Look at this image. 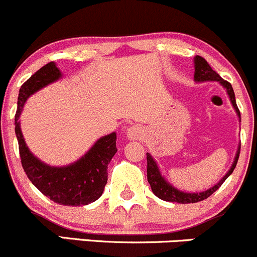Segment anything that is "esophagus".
Returning <instances> with one entry per match:
<instances>
[{
  "instance_id": "1",
  "label": "esophagus",
  "mask_w": 257,
  "mask_h": 257,
  "mask_svg": "<svg viewBox=\"0 0 257 257\" xmlns=\"http://www.w3.org/2000/svg\"><path fill=\"white\" fill-rule=\"evenodd\" d=\"M126 136H128V138L131 140L140 139V138L143 137V132L138 125H132L129 126L128 131H126Z\"/></svg>"
}]
</instances>
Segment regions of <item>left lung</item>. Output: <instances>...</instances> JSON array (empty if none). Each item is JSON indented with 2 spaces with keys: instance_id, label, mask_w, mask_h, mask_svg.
<instances>
[{
  "instance_id": "8db88e82",
  "label": "left lung",
  "mask_w": 257,
  "mask_h": 257,
  "mask_svg": "<svg viewBox=\"0 0 257 257\" xmlns=\"http://www.w3.org/2000/svg\"><path fill=\"white\" fill-rule=\"evenodd\" d=\"M194 80L201 82V81H219V82L223 85V87L226 88V92L229 94V98H230L231 104H233L234 109L236 110L237 115L240 118V110L236 106V101H235V94H234V90L231 87L230 83L228 81L223 80L219 76V74L214 71L212 67L209 66V64L207 63V60L202 56L197 55L194 58ZM239 154H240V148L237 149L235 160H234L233 166L230 167V170L228 171V174L225 175L219 182L217 183L215 186H213L212 188L209 190L204 191V192L201 193H187V192H182V191H178L175 187H172L170 183H167L166 181L164 180V177L161 176L160 171H159V167L156 165L154 159L151 158L150 154H147V160H148V182L150 183V187L153 190V192L155 196H158L159 198L163 199V201L166 202H176V203H197V202H201L203 199H207L210 194H213L218 188L223 185L224 181L226 180L229 176L231 175V172L234 171L235 169L237 159H239Z\"/></svg>"
}]
</instances>
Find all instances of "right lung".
<instances>
[{
    "label": "right lung",
    "instance_id": "obj_1",
    "mask_svg": "<svg viewBox=\"0 0 257 257\" xmlns=\"http://www.w3.org/2000/svg\"><path fill=\"white\" fill-rule=\"evenodd\" d=\"M61 72L54 63L40 67L21 86L18 107L15 115L16 136L20 148L21 163L31 182L44 196L63 206H86L102 196L107 183V167L117 153L115 133L97 140L85 156L64 167L45 165L28 150L20 128V115L24 102L32 93L60 79Z\"/></svg>",
    "mask_w": 257,
    "mask_h": 257
}]
</instances>
